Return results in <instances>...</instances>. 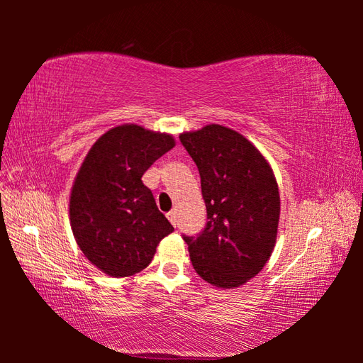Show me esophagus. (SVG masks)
Returning <instances> with one entry per match:
<instances>
[{"label":"esophagus","instance_id":"esophagus-1","mask_svg":"<svg viewBox=\"0 0 363 363\" xmlns=\"http://www.w3.org/2000/svg\"><path fill=\"white\" fill-rule=\"evenodd\" d=\"M167 218L169 220V223H172L173 226H176V225H177V217H176V212H174V211L168 212V213H167Z\"/></svg>","mask_w":363,"mask_h":363}]
</instances>
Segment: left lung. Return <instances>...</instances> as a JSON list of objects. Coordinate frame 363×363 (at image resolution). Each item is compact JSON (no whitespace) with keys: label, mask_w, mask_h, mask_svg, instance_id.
<instances>
[{"label":"left lung","mask_w":363,"mask_h":363,"mask_svg":"<svg viewBox=\"0 0 363 363\" xmlns=\"http://www.w3.org/2000/svg\"><path fill=\"white\" fill-rule=\"evenodd\" d=\"M198 167L207 223L182 235L195 272L221 289L256 276L274 248L281 199L268 162L235 130L209 125L179 135Z\"/></svg>","instance_id":"left-lung-1"}]
</instances>
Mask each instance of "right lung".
Here are the masks:
<instances>
[{
	"label": "right lung",
	"mask_w": 363,
	"mask_h": 363,
	"mask_svg": "<svg viewBox=\"0 0 363 363\" xmlns=\"http://www.w3.org/2000/svg\"><path fill=\"white\" fill-rule=\"evenodd\" d=\"M174 146L172 135L137 125L107 130L91 146L74 179L70 221L81 251L113 277L150 265L162 238L173 233L143 173Z\"/></svg>",
	"instance_id": "1"
}]
</instances>
